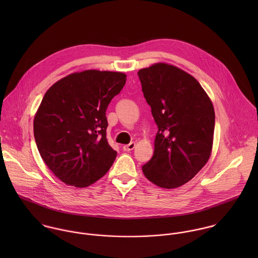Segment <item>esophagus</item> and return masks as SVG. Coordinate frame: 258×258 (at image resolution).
Here are the masks:
<instances>
[{"instance_id":"1","label":"esophagus","mask_w":258,"mask_h":258,"mask_svg":"<svg viewBox=\"0 0 258 258\" xmlns=\"http://www.w3.org/2000/svg\"><path fill=\"white\" fill-rule=\"evenodd\" d=\"M135 146H136V144H135L134 142H132V143L128 144V145L123 146V150H124V151H132V150L135 148Z\"/></svg>"}]
</instances>
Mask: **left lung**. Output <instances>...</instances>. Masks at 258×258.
<instances>
[{"instance_id":"obj_1","label":"left lung","mask_w":258,"mask_h":258,"mask_svg":"<svg viewBox=\"0 0 258 258\" xmlns=\"http://www.w3.org/2000/svg\"><path fill=\"white\" fill-rule=\"evenodd\" d=\"M158 126L145 177L163 188L191 180L208 163L214 143L215 109L200 82L183 70L157 62L138 72Z\"/></svg>"}]
</instances>
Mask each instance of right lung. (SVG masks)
I'll return each mask as SVG.
<instances>
[{"label":"right lung","mask_w":258,"mask_h":258,"mask_svg":"<svg viewBox=\"0 0 258 258\" xmlns=\"http://www.w3.org/2000/svg\"><path fill=\"white\" fill-rule=\"evenodd\" d=\"M127 75L88 70L59 79L45 92L34 135L45 165L61 182L85 187L110 169L117 152L106 138L105 112Z\"/></svg>","instance_id":"add662e5"}]
</instances>
